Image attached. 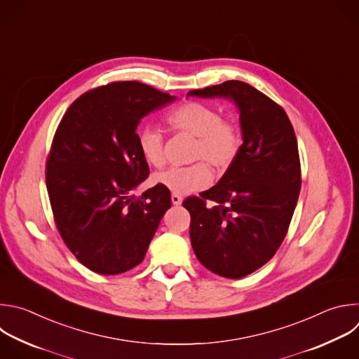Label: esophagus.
I'll list each match as a JSON object with an SVG mask.
<instances>
[{
    "label": "esophagus",
    "instance_id": "obj_1",
    "mask_svg": "<svg viewBox=\"0 0 359 359\" xmlns=\"http://www.w3.org/2000/svg\"><path fill=\"white\" fill-rule=\"evenodd\" d=\"M182 201H183V198H182V196H179V194H172V203L175 204V205H179V204H182Z\"/></svg>",
    "mask_w": 359,
    "mask_h": 359
}]
</instances>
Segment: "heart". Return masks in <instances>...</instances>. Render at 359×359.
<instances>
[{
	"mask_svg": "<svg viewBox=\"0 0 359 359\" xmlns=\"http://www.w3.org/2000/svg\"><path fill=\"white\" fill-rule=\"evenodd\" d=\"M168 126L180 134L196 137L191 151L190 166H175L155 175L154 182L175 194H189L205 189L212 173L208 163L217 172H224L236 161L243 147L241 130L232 119L212 105L189 101L173 108L166 115ZM138 151L142 159L154 166L163 168L166 163L165 140L155 127H145L137 137Z\"/></svg>",
	"mask_w": 359,
	"mask_h": 359,
	"instance_id": "obj_1",
	"label": "heart"
}]
</instances>
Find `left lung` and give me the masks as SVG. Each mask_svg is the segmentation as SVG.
<instances>
[{
    "instance_id": "1",
    "label": "left lung",
    "mask_w": 359,
    "mask_h": 359,
    "mask_svg": "<svg viewBox=\"0 0 359 359\" xmlns=\"http://www.w3.org/2000/svg\"><path fill=\"white\" fill-rule=\"evenodd\" d=\"M187 95L229 98L240 109V155L215 186L183 201L200 264L240 279L271 261L287 233L302 186L294 130L279 104L244 81L228 80ZM207 201L215 204L207 208Z\"/></svg>"
}]
</instances>
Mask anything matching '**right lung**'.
I'll list each match as a JSON object with an SVG mask.
<instances>
[{"mask_svg": "<svg viewBox=\"0 0 359 359\" xmlns=\"http://www.w3.org/2000/svg\"><path fill=\"white\" fill-rule=\"evenodd\" d=\"M175 97L140 81H114L81 94L65 112L46 161L55 224L76 259L101 275L140 265L170 191H131L149 176L137 144L141 118Z\"/></svg>", "mask_w": 359, "mask_h": 359, "instance_id": "1", "label": "right lung"}]
</instances>
